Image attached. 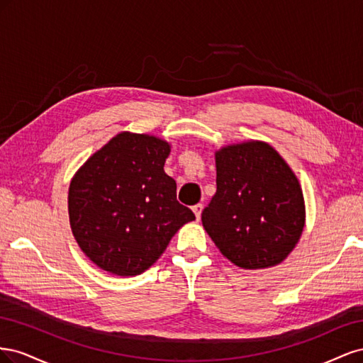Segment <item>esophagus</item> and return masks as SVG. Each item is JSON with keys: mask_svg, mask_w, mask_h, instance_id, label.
I'll return each mask as SVG.
<instances>
[{"mask_svg": "<svg viewBox=\"0 0 363 363\" xmlns=\"http://www.w3.org/2000/svg\"><path fill=\"white\" fill-rule=\"evenodd\" d=\"M192 211H194V213H195V216H196V219H200V216H201V212H203V204H195L194 207H192Z\"/></svg>", "mask_w": 363, "mask_h": 363, "instance_id": "34e87169", "label": "esophagus"}]
</instances>
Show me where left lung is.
Listing matches in <instances>:
<instances>
[{
  "mask_svg": "<svg viewBox=\"0 0 363 363\" xmlns=\"http://www.w3.org/2000/svg\"><path fill=\"white\" fill-rule=\"evenodd\" d=\"M215 163L216 194L201 213L207 235L239 268L279 265L298 244L306 223L296 175L262 140L219 148Z\"/></svg>",
  "mask_w": 363,
  "mask_h": 363,
  "instance_id": "left-lung-1",
  "label": "left lung"
}]
</instances>
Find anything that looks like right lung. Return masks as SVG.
<instances>
[{"label": "right lung", "mask_w": 363, "mask_h": 363, "mask_svg": "<svg viewBox=\"0 0 363 363\" xmlns=\"http://www.w3.org/2000/svg\"><path fill=\"white\" fill-rule=\"evenodd\" d=\"M169 152L160 138L121 131L74 174L71 230L98 268L121 277L142 274L195 219L177 201V184L163 169Z\"/></svg>", "instance_id": "obj_1"}]
</instances>
